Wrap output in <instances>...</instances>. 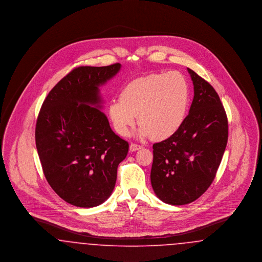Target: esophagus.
Masks as SVG:
<instances>
[{"label": "esophagus", "instance_id": "obj_1", "mask_svg": "<svg viewBox=\"0 0 262 262\" xmlns=\"http://www.w3.org/2000/svg\"><path fill=\"white\" fill-rule=\"evenodd\" d=\"M141 148H142L141 145H138V144H136V143H130V145H129V150H130L132 152H135V151L141 149Z\"/></svg>", "mask_w": 262, "mask_h": 262}]
</instances>
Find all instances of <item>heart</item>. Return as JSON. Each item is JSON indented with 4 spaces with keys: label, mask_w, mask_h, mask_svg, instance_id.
<instances>
[{
    "label": "heart",
    "mask_w": 262,
    "mask_h": 262,
    "mask_svg": "<svg viewBox=\"0 0 262 262\" xmlns=\"http://www.w3.org/2000/svg\"><path fill=\"white\" fill-rule=\"evenodd\" d=\"M189 99V84L182 73L152 74L125 84L120 98L109 104L108 114L115 130L122 137L129 135L137 115L140 137L165 140L184 125Z\"/></svg>",
    "instance_id": "b5f03b06"
}]
</instances>
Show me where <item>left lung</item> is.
<instances>
[{
  "instance_id": "obj_1",
  "label": "left lung",
  "mask_w": 262,
  "mask_h": 262,
  "mask_svg": "<svg viewBox=\"0 0 262 262\" xmlns=\"http://www.w3.org/2000/svg\"><path fill=\"white\" fill-rule=\"evenodd\" d=\"M194 96L173 137L153 144L151 186L163 202L184 205L202 195L216 176L228 141V119L219 95L192 70Z\"/></svg>"
}]
</instances>
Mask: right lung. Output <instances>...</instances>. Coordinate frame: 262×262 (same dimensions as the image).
Returning a JSON list of instances; mask_svg holds the SVG:
<instances>
[{"label": "right lung", "instance_id": "1", "mask_svg": "<svg viewBox=\"0 0 262 262\" xmlns=\"http://www.w3.org/2000/svg\"><path fill=\"white\" fill-rule=\"evenodd\" d=\"M121 67L75 68L51 90L38 115L35 141L45 178L61 199L77 207L98 206L111 195L128 151L127 141L100 111L99 86Z\"/></svg>", "mask_w": 262, "mask_h": 262}]
</instances>
